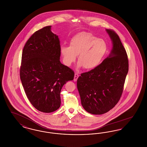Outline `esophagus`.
Masks as SVG:
<instances>
[{"label":"esophagus","instance_id":"1","mask_svg":"<svg viewBox=\"0 0 147 147\" xmlns=\"http://www.w3.org/2000/svg\"><path fill=\"white\" fill-rule=\"evenodd\" d=\"M79 76V74H78V73H75V76H74V80L75 82L77 81Z\"/></svg>","mask_w":147,"mask_h":147}]
</instances>
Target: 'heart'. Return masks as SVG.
<instances>
[{
    "label": "heart",
    "mask_w": 147,
    "mask_h": 147,
    "mask_svg": "<svg viewBox=\"0 0 147 147\" xmlns=\"http://www.w3.org/2000/svg\"><path fill=\"white\" fill-rule=\"evenodd\" d=\"M107 50L106 42L89 32H81L70 40V46L61 45L60 52L64 63L70 66L76 59L84 69L94 68L101 63Z\"/></svg>",
    "instance_id": "obj_1"
}]
</instances>
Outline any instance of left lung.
Returning <instances> with one entry per match:
<instances>
[{
  "label": "left lung",
  "mask_w": 147,
  "mask_h": 147,
  "mask_svg": "<svg viewBox=\"0 0 147 147\" xmlns=\"http://www.w3.org/2000/svg\"><path fill=\"white\" fill-rule=\"evenodd\" d=\"M113 43L110 56L97 67L83 73L77 80V88L84 109L101 115L116 105L123 91L128 71V59L119 35L107 29Z\"/></svg>",
  "instance_id": "1"
}]
</instances>
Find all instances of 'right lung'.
Instances as JSON below:
<instances>
[{
  "mask_svg": "<svg viewBox=\"0 0 147 147\" xmlns=\"http://www.w3.org/2000/svg\"><path fill=\"white\" fill-rule=\"evenodd\" d=\"M47 26L36 31L24 47L20 77L28 100L37 110L50 113L61 106L63 85L74 71L61 63L60 41Z\"/></svg>",
  "mask_w": 147,
  "mask_h": 147,
  "instance_id": "add662e5",
  "label": "right lung"
}]
</instances>
